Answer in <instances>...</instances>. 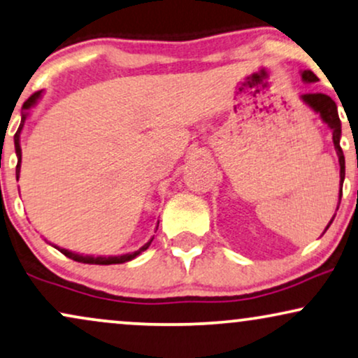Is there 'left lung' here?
<instances>
[{"instance_id":"8db88e82","label":"left lung","mask_w":358,"mask_h":358,"mask_svg":"<svg viewBox=\"0 0 358 358\" xmlns=\"http://www.w3.org/2000/svg\"><path fill=\"white\" fill-rule=\"evenodd\" d=\"M301 79H302V83H306V84L317 83V80H319L317 76H315L312 71H301ZM301 101L304 102L306 106H309L312 110L315 112V114H319L324 124H327L329 129L332 130L334 147H336V152H337V157H338V165H341V189H338V205H341L342 185H343V180H345V157H343V152L341 148L342 124H341V119H338L337 106H336V102H334L329 96H325V94H319V92L317 94H304V96H301ZM337 210H338V206H337ZM334 218H336V215H334L332 220L329 221L327 228L324 229V233L327 231L329 226L332 224Z\"/></svg>"}]
</instances>
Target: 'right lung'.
Segmentation results:
<instances>
[{
	"label": "right lung",
	"mask_w": 358,
	"mask_h": 358,
	"mask_svg": "<svg viewBox=\"0 0 358 358\" xmlns=\"http://www.w3.org/2000/svg\"><path fill=\"white\" fill-rule=\"evenodd\" d=\"M41 96H43V90H39V92H36L31 96L28 101L24 102V106H22V115H21V124H20V129H17V132L15 134V150H16V157H17V165H16V176L20 178V170H21V145H20V135H21V130L22 127H24V122L26 119H28L29 115V108L34 107L36 103H38V101L41 99ZM157 228H158V223H157ZM153 241V238L150 239V241L143 244L142 248L137 251L134 252H127V255H120V256H89V255H79V252H72L69 250H64V248H57V246H52L56 248V250H59L62 252V255L71 257V259L78 261V262H84V264H102V266H108V264H122V262H127V261H132L137 257L138 255H142L143 251L147 250L148 246H150V243Z\"/></svg>",
	"instance_id": "add662e5"
}]
</instances>
